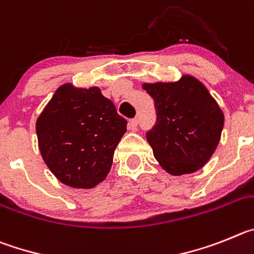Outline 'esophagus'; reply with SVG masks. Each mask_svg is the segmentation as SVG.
<instances>
[{
    "mask_svg": "<svg viewBox=\"0 0 254 254\" xmlns=\"http://www.w3.org/2000/svg\"><path fill=\"white\" fill-rule=\"evenodd\" d=\"M129 127L132 130V131H135L138 129V119H131L129 123Z\"/></svg>",
    "mask_w": 254,
    "mask_h": 254,
    "instance_id": "1",
    "label": "esophagus"
}]
</instances>
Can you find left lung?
<instances>
[{"label": "left lung", "instance_id": "left-lung-1", "mask_svg": "<svg viewBox=\"0 0 254 254\" xmlns=\"http://www.w3.org/2000/svg\"><path fill=\"white\" fill-rule=\"evenodd\" d=\"M154 100L157 123L147 132L155 159L172 176L193 173L210 161L220 141L224 114L204 83L182 74L175 82L143 83Z\"/></svg>", "mask_w": 254, "mask_h": 254}]
</instances>
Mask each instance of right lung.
I'll list each match as a JSON object with an SVG mask.
<instances>
[{
    "mask_svg": "<svg viewBox=\"0 0 254 254\" xmlns=\"http://www.w3.org/2000/svg\"><path fill=\"white\" fill-rule=\"evenodd\" d=\"M35 129L43 161L59 181L92 189L110 172L127 120L99 87L64 83L36 119Z\"/></svg>",
    "mask_w": 254,
    "mask_h": 254,
    "instance_id": "add662e5",
    "label": "right lung"
}]
</instances>
